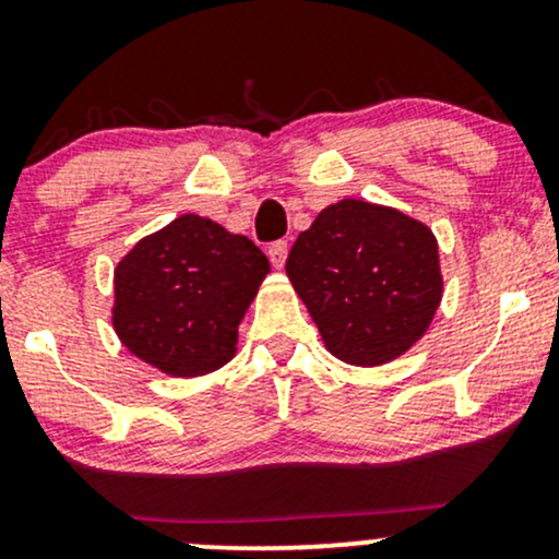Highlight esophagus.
<instances>
[{
  "label": "esophagus",
  "mask_w": 559,
  "mask_h": 559,
  "mask_svg": "<svg viewBox=\"0 0 559 559\" xmlns=\"http://www.w3.org/2000/svg\"><path fill=\"white\" fill-rule=\"evenodd\" d=\"M286 254H288V243L286 241H275L267 247V258H271L273 267H284L286 265Z\"/></svg>",
  "instance_id": "1"
}]
</instances>
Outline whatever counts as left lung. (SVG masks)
Wrapping results in <instances>:
<instances>
[{
  "label": "left lung",
  "mask_w": 559,
  "mask_h": 559,
  "mask_svg": "<svg viewBox=\"0 0 559 559\" xmlns=\"http://www.w3.org/2000/svg\"><path fill=\"white\" fill-rule=\"evenodd\" d=\"M286 275L325 349L357 368L386 365L413 349L444 294L433 230L365 199L329 204L301 230Z\"/></svg>",
  "instance_id": "obj_1"
}]
</instances>
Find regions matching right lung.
<instances>
[{
  "label": "right lung",
  "instance_id": "1",
  "mask_svg": "<svg viewBox=\"0 0 559 559\" xmlns=\"http://www.w3.org/2000/svg\"><path fill=\"white\" fill-rule=\"evenodd\" d=\"M267 273L271 262L247 236L178 215L115 267L112 329L159 373L207 376L234 360L239 323Z\"/></svg>",
  "mask_w": 559,
  "mask_h": 559
}]
</instances>
